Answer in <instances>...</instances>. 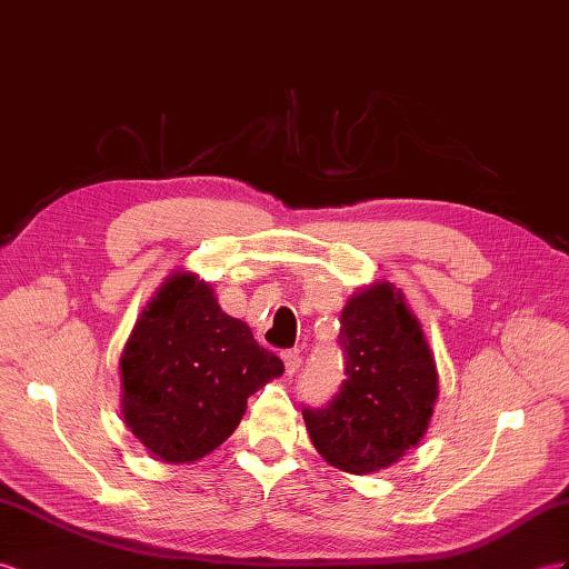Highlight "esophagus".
Returning <instances> with one entry per match:
<instances>
[{
  "label": "esophagus",
  "mask_w": 569,
  "mask_h": 569,
  "mask_svg": "<svg viewBox=\"0 0 569 569\" xmlns=\"http://www.w3.org/2000/svg\"><path fill=\"white\" fill-rule=\"evenodd\" d=\"M283 366H286V372L288 375H296L298 372V368H300V362H302V358H300V353L298 351H283Z\"/></svg>",
  "instance_id": "esophagus-1"
}]
</instances>
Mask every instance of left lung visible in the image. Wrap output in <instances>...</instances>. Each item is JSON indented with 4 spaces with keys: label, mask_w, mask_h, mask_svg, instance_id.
Instances as JSON below:
<instances>
[{
    "label": "left lung",
    "mask_w": 569,
    "mask_h": 569,
    "mask_svg": "<svg viewBox=\"0 0 569 569\" xmlns=\"http://www.w3.org/2000/svg\"><path fill=\"white\" fill-rule=\"evenodd\" d=\"M346 380L325 409H305L315 449L333 469H389L430 426L440 387L418 317L397 286L358 288L341 312Z\"/></svg>",
    "instance_id": "obj_1"
}]
</instances>
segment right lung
Returning <instances> with one entry per match:
<instances>
[{"mask_svg":"<svg viewBox=\"0 0 569 569\" xmlns=\"http://www.w3.org/2000/svg\"><path fill=\"white\" fill-rule=\"evenodd\" d=\"M283 375L211 283L174 271L146 302L120 358L122 420L160 461L192 463L223 445L257 389Z\"/></svg>","mask_w":569,"mask_h":569,"instance_id":"add662e5","label":"right lung"}]
</instances>
